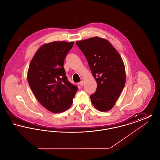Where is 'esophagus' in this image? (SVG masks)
I'll use <instances>...</instances> for the list:
<instances>
[{"label":"esophagus","instance_id":"esophagus-1","mask_svg":"<svg viewBox=\"0 0 160 160\" xmlns=\"http://www.w3.org/2000/svg\"><path fill=\"white\" fill-rule=\"evenodd\" d=\"M80 85L81 86H83L84 85V81L82 80H81V82H80Z\"/></svg>","mask_w":160,"mask_h":160}]
</instances>
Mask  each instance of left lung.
Segmentation results:
<instances>
[{
    "instance_id": "1",
    "label": "left lung",
    "mask_w": 160,
    "mask_h": 160,
    "mask_svg": "<svg viewBox=\"0 0 160 160\" xmlns=\"http://www.w3.org/2000/svg\"><path fill=\"white\" fill-rule=\"evenodd\" d=\"M85 56L97 83L96 92L90 96L92 103L101 112L111 110L119 98L126 82L122 58L106 39L95 37L77 41Z\"/></svg>"
}]
</instances>
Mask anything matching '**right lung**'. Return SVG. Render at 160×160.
<instances>
[{
    "label": "right lung",
    "mask_w": 160,
    "mask_h": 160,
    "mask_svg": "<svg viewBox=\"0 0 160 160\" xmlns=\"http://www.w3.org/2000/svg\"><path fill=\"white\" fill-rule=\"evenodd\" d=\"M74 42L54 41L41 46L31 60L28 81L38 101L50 112H63L71 107L78 90L66 76L64 59Z\"/></svg>",
    "instance_id": "add662e5"
}]
</instances>
